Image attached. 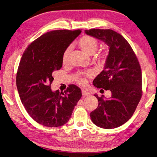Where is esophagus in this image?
<instances>
[{
    "mask_svg": "<svg viewBox=\"0 0 157 157\" xmlns=\"http://www.w3.org/2000/svg\"><path fill=\"white\" fill-rule=\"evenodd\" d=\"M82 95L83 96H89L90 95V92H87V91H86V90H82Z\"/></svg>",
    "mask_w": 157,
    "mask_h": 157,
    "instance_id": "esophagus-1",
    "label": "esophagus"
}]
</instances>
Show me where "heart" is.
I'll return each instance as SVG.
<instances>
[{
	"label": "heart",
	"mask_w": 157,
	"mask_h": 157,
	"mask_svg": "<svg viewBox=\"0 0 157 157\" xmlns=\"http://www.w3.org/2000/svg\"><path fill=\"white\" fill-rule=\"evenodd\" d=\"M78 45L80 48H81L83 52L89 55H93L96 52L98 47V41L97 39L93 37H91L89 35L83 36L81 39L79 40ZM70 49L67 48L65 49L64 52L63 56H62V61L63 63H66L68 61L69 53H70ZM87 75H90V74H86ZM84 79L83 78H80L78 79V82L79 83H84Z\"/></svg>",
	"instance_id": "1"
}]
</instances>
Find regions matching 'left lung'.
Instances as JSON below:
<instances>
[{"mask_svg":"<svg viewBox=\"0 0 157 157\" xmlns=\"http://www.w3.org/2000/svg\"><path fill=\"white\" fill-rule=\"evenodd\" d=\"M88 35L109 47L104 70L93 81L98 88L110 90L112 96L98 97V106L90 113L94 124L105 129L117 128L132 117L142 97V72L135 53L122 36L111 29L86 30Z\"/></svg>","mask_w":157,"mask_h":157,"instance_id":"left-lung-1","label":"left lung"}]
</instances>
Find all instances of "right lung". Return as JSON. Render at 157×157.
I'll list each match as a JSON object with an SVG mask.
<instances>
[{"label": "right lung", "instance_id": "right-lung-1", "mask_svg": "<svg viewBox=\"0 0 157 157\" xmlns=\"http://www.w3.org/2000/svg\"><path fill=\"white\" fill-rule=\"evenodd\" d=\"M82 31L56 30L33 41L22 56L16 83L22 104L29 116L40 124L59 127L66 124L81 98L74 84L63 92H53V72L62 67V56Z\"/></svg>", "mask_w": 157, "mask_h": 157}]
</instances>
